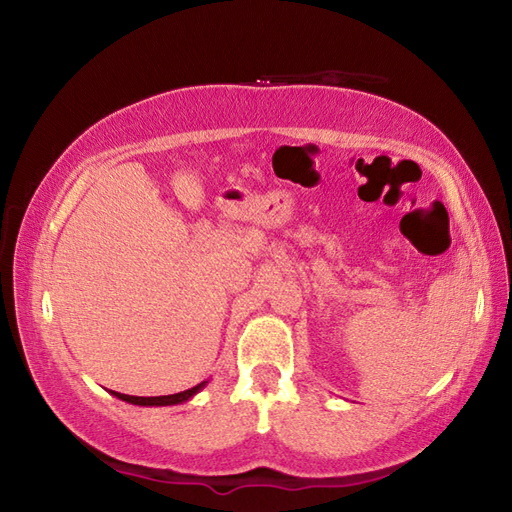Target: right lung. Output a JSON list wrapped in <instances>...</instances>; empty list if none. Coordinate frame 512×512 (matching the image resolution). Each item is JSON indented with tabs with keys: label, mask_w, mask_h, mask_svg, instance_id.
<instances>
[{
	"label": "right lung",
	"mask_w": 512,
	"mask_h": 512,
	"mask_svg": "<svg viewBox=\"0 0 512 512\" xmlns=\"http://www.w3.org/2000/svg\"><path fill=\"white\" fill-rule=\"evenodd\" d=\"M207 382H200L196 386H192V389L188 391H181V393H175V395H160V397H134V395H123V393H115V397L128 401V404H134V406H175V404H183V401H188L190 397H194L200 389H203Z\"/></svg>",
	"instance_id": "1"
}]
</instances>
